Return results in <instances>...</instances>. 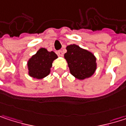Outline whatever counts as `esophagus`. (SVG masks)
Instances as JSON below:
<instances>
[{"label":"esophagus","instance_id":"obj_1","mask_svg":"<svg viewBox=\"0 0 126 126\" xmlns=\"http://www.w3.org/2000/svg\"><path fill=\"white\" fill-rule=\"evenodd\" d=\"M58 55H59V56H61V57H62L63 55V51L62 50H59V51H58Z\"/></svg>","mask_w":126,"mask_h":126}]
</instances>
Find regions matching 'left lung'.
I'll return each mask as SVG.
<instances>
[{
    "label": "left lung",
    "mask_w": 126,
    "mask_h": 126,
    "mask_svg": "<svg viewBox=\"0 0 126 126\" xmlns=\"http://www.w3.org/2000/svg\"><path fill=\"white\" fill-rule=\"evenodd\" d=\"M66 49L64 58L70 73L75 78L82 80L90 77L95 73L97 67L96 58L92 52L76 44L67 46Z\"/></svg>",
    "instance_id": "1"
}]
</instances>
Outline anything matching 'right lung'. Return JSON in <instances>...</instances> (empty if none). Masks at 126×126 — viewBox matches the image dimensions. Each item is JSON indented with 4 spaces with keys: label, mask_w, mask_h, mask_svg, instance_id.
<instances>
[{
    "label": "right lung",
    "mask_w": 126,
    "mask_h": 126,
    "mask_svg": "<svg viewBox=\"0 0 126 126\" xmlns=\"http://www.w3.org/2000/svg\"><path fill=\"white\" fill-rule=\"evenodd\" d=\"M58 58L54 52H48L45 48H41L28 61V74L33 78L41 79L50 73L53 61Z\"/></svg>",
    "instance_id": "1"
}]
</instances>
